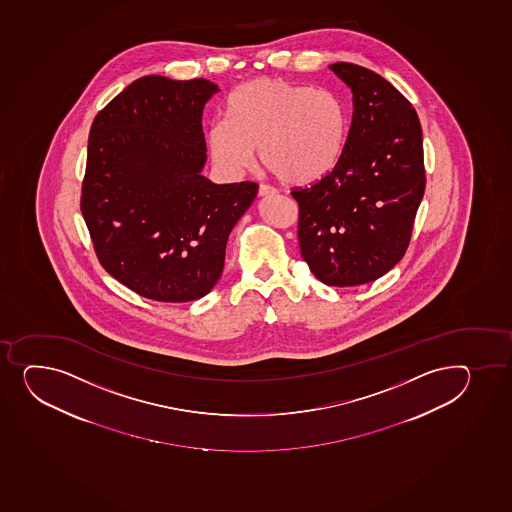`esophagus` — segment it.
Wrapping results in <instances>:
<instances>
[{
  "instance_id": "1",
  "label": "esophagus",
  "mask_w": 512,
  "mask_h": 512,
  "mask_svg": "<svg viewBox=\"0 0 512 512\" xmlns=\"http://www.w3.org/2000/svg\"><path fill=\"white\" fill-rule=\"evenodd\" d=\"M259 197H269V195H275L276 189L275 187H271V185H264V183H261L259 185Z\"/></svg>"
}]
</instances>
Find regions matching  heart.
<instances>
[{"mask_svg":"<svg viewBox=\"0 0 512 512\" xmlns=\"http://www.w3.org/2000/svg\"><path fill=\"white\" fill-rule=\"evenodd\" d=\"M347 140L344 99L327 87L283 79H254L237 87L226 121L207 133L210 158L226 172H241L259 146V162L290 185L317 182L339 162Z\"/></svg>","mask_w":512,"mask_h":512,"instance_id":"obj_1","label":"heart"}]
</instances>
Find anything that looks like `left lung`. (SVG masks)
I'll list each match as a JSON object with an SVG mask.
<instances>
[{
  "instance_id": "1",
  "label": "left lung",
  "mask_w": 512,
  "mask_h": 512,
  "mask_svg": "<svg viewBox=\"0 0 512 512\" xmlns=\"http://www.w3.org/2000/svg\"><path fill=\"white\" fill-rule=\"evenodd\" d=\"M352 91V123L339 162L291 192L300 251L317 280L357 286L386 275L408 249L425 194L423 135L415 108L361 65H329Z\"/></svg>"
}]
</instances>
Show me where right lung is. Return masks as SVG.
<instances>
[{
  "mask_svg": "<svg viewBox=\"0 0 512 512\" xmlns=\"http://www.w3.org/2000/svg\"><path fill=\"white\" fill-rule=\"evenodd\" d=\"M207 79L145 76L92 121L81 210L99 263L138 295L182 303L221 278L227 237L258 194L254 182L202 175Z\"/></svg>",
  "mask_w": 512,
  "mask_h": 512,
  "instance_id": "obj_1",
  "label": "right lung"
}]
</instances>
